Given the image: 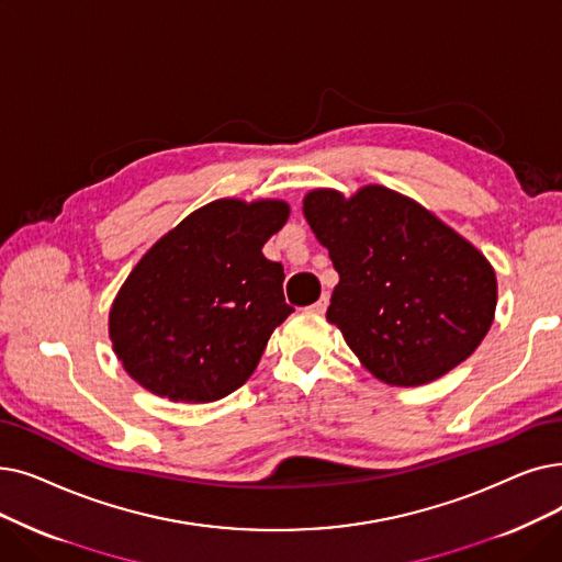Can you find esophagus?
<instances>
[{
  "label": "esophagus",
  "instance_id": "1",
  "mask_svg": "<svg viewBox=\"0 0 562 562\" xmlns=\"http://www.w3.org/2000/svg\"><path fill=\"white\" fill-rule=\"evenodd\" d=\"M326 307H328V296H326V294H324L319 301H316L314 305H310V310H312L314 314H324Z\"/></svg>",
  "mask_w": 562,
  "mask_h": 562
}]
</instances>
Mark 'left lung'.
<instances>
[{"label":"left lung","instance_id":"obj_1","mask_svg":"<svg viewBox=\"0 0 562 562\" xmlns=\"http://www.w3.org/2000/svg\"><path fill=\"white\" fill-rule=\"evenodd\" d=\"M303 213L339 273L326 319L379 381H436L480 347L496 273L434 213L383 186L312 190Z\"/></svg>","mask_w":562,"mask_h":562}]
</instances>
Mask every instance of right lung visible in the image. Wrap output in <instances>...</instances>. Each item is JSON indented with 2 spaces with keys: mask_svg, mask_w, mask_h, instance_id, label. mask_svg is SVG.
Wrapping results in <instances>:
<instances>
[{
  "mask_svg": "<svg viewBox=\"0 0 562 562\" xmlns=\"http://www.w3.org/2000/svg\"><path fill=\"white\" fill-rule=\"evenodd\" d=\"M286 217L280 200H215L137 261L112 303L110 339L142 387L204 404L250 379L268 337L294 312L282 263L261 255Z\"/></svg>",
  "mask_w": 562,
  "mask_h": 562,
  "instance_id": "right-lung-1",
  "label": "right lung"
}]
</instances>
